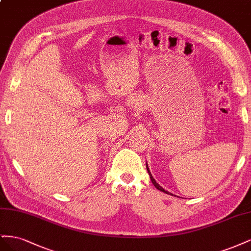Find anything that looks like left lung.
<instances>
[{"label":"left lung","mask_w":251,"mask_h":251,"mask_svg":"<svg viewBox=\"0 0 251 251\" xmlns=\"http://www.w3.org/2000/svg\"><path fill=\"white\" fill-rule=\"evenodd\" d=\"M147 170H148V173H149V175H150V178H151V183L154 184V186L157 188V189H159V191H161V192H163V193H165V194H169V195H172L173 196V194H171V193H169L168 191H165V189H163V187H161L160 185H159L157 182H156V180L153 178V176H151V172H150V170H149V166H148V163H147Z\"/></svg>","instance_id":"1"}]
</instances>
